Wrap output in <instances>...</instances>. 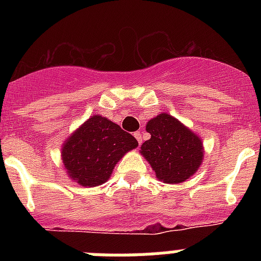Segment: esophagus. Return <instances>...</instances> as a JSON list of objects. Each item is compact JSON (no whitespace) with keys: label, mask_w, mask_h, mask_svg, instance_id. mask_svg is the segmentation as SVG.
<instances>
[{"label":"esophagus","mask_w":261,"mask_h":261,"mask_svg":"<svg viewBox=\"0 0 261 261\" xmlns=\"http://www.w3.org/2000/svg\"><path fill=\"white\" fill-rule=\"evenodd\" d=\"M135 137L137 138V142H138V144L141 145V144H142V132H136V133H135Z\"/></svg>","instance_id":"1"}]
</instances>
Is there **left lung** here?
I'll use <instances>...</instances> for the list:
<instances>
[{
	"instance_id": "obj_1",
	"label": "left lung",
	"mask_w": 261,
	"mask_h": 261,
	"mask_svg": "<svg viewBox=\"0 0 261 261\" xmlns=\"http://www.w3.org/2000/svg\"><path fill=\"white\" fill-rule=\"evenodd\" d=\"M146 130L151 137L142 144L141 154L159 180L181 183L199 170L204 155L201 140L179 120L161 114L146 124Z\"/></svg>"
}]
</instances>
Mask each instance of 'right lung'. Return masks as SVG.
<instances>
[{"label": "right lung", "instance_id": "right-lung-1", "mask_svg": "<svg viewBox=\"0 0 261 261\" xmlns=\"http://www.w3.org/2000/svg\"><path fill=\"white\" fill-rule=\"evenodd\" d=\"M137 146V140L130 133L95 115L66 140L62 162L73 180L95 187L107 181L119 159Z\"/></svg>", "mask_w": 261, "mask_h": 261}]
</instances>
